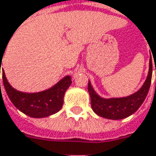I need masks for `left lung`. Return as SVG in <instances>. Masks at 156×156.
<instances>
[{"instance_id": "1", "label": "left lung", "mask_w": 156, "mask_h": 156, "mask_svg": "<svg viewBox=\"0 0 156 156\" xmlns=\"http://www.w3.org/2000/svg\"><path fill=\"white\" fill-rule=\"evenodd\" d=\"M152 72L153 64L152 58L150 55L148 74L143 86L136 92L124 97H102L94 90L91 82L88 81L87 89L91 98V107L94 113L103 118L115 120H122L132 115L141 106L148 94L152 79Z\"/></svg>"}]
</instances>
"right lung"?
Masks as SVG:
<instances>
[{
  "instance_id": "right-lung-1",
  "label": "right lung",
  "mask_w": 156,
  "mask_h": 156,
  "mask_svg": "<svg viewBox=\"0 0 156 156\" xmlns=\"http://www.w3.org/2000/svg\"><path fill=\"white\" fill-rule=\"evenodd\" d=\"M2 57L3 54H0V71L2 70L3 85L9 100L18 110L29 117L40 119L49 117L62 109L65 92L72 83L69 75L65 76L48 89L36 93L21 92L8 82L4 70L1 68Z\"/></svg>"
}]
</instances>
